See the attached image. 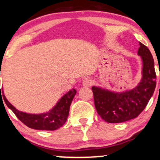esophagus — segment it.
<instances>
[{
	"label": "esophagus",
	"mask_w": 160,
	"mask_h": 160,
	"mask_svg": "<svg viewBox=\"0 0 160 160\" xmlns=\"http://www.w3.org/2000/svg\"><path fill=\"white\" fill-rule=\"evenodd\" d=\"M82 83L84 86H90L93 84V80L92 78L87 77V78H85L82 80Z\"/></svg>",
	"instance_id": "obj_1"
}]
</instances>
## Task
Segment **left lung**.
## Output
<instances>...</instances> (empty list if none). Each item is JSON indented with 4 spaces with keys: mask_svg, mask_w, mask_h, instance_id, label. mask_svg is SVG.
<instances>
[{
    "mask_svg": "<svg viewBox=\"0 0 160 160\" xmlns=\"http://www.w3.org/2000/svg\"><path fill=\"white\" fill-rule=\"evenodd\" d=\"M138 55L142 60V78L132 89L114 92L92 86L95 106L98 115L105 122L119 123L132 120L144 111L157 85L154 61L149 49L139 42Z\"/></svg>",
    "mask_w": 160,
    "mask_h": 160,
    "instance_id": "1",
    "label": "left lung"
}]
</instances>
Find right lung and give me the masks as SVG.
Masks as SVG:
<instances>
[{
	"label": "right lung",
	"instance_id": "add662e5",
	"mask_svg": "<svg viewBox=\"0 0 160 160\" xmlns=\"http://www.w3.org/2000/svg\"><path fill=\"white\" fill-rule=\"evenodd\" d=\"M0 92V96H1V92H2L3 98L7 107L10 108L11 111L15 113L17 118L24 124L26 125L28 127L37 130L53 131V130L58 129V128L62 127L65 123L69 114L70 106H71V102H72L74 95H76L77 90L72 89L71 90L68 92L59 99V101L50 111L47 113H38V114L28 113L18 111L8 102L5 95H3V89H1Z\"/></svg>",
	"mask_w": 160,
	"mask_h": 160
}]
</instances>
